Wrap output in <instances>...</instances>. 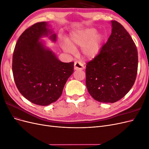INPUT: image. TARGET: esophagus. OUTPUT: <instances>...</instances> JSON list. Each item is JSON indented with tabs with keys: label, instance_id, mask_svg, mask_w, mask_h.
<instances>
[{
	"label": "esophagus",
	"instance_id": "1",
	"mask_svg": "<svg viewBox=\"0 0 149 149\" xmlns=\"http://www.w3.org/2000/svg\"><path fill=\"white\" fill-rule=\"evenodd\" d=\"M84 65L79 61H76L74 64V70H84Z\"/></svg>",
	"mask_w": 149,
	"mask_h": 149
}]
</instances>
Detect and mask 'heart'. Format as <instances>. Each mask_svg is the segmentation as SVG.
<instances>
[{
	"label": "heart",
	"instance_id": "b5f03b06",
	"mask_svg": "<svg viewBox=\"0 0 149 149\" xmlns=\"http://www.w3.org/2000/svg\"><path fill=\"white\" fill-rule=\"evenodd\" d=\"M104 35L97 32L95 28H86L72 32L68 42L65 44V48L68 50H73L76 47H81V52L87 59H94L100 53Z\"/></svg>",
	"mask_w": 149,
	"mask_h": 149
}]
</instances>
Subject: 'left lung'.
Returning a JSON list of instances; mask_svg holds the SVG:
<instances>
[{"label":"left lung","instance_id":"1","mask_svg":"<svg viewBox=\"0 0 149 149\" xmlns=\"http://www.w3.org/2000/svg\"><path fill=\"white\" fill-rule=\"evenodd\" d=\"M112 33L100 53L87 63L86 84L94 100L113 103L127 94L136 79L137 49L124 26L111 21Z\"/></svg>","mask_w":149,"mask_h":149}]
</instances>
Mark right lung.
I'll return each instance as SVG.
<instances>
[{
  "mask_svg": "<svg viewBox=\"0 0 149 149\" xmlns=\"http://www.w3.org/2000/svg\"><path fill=\"white\" fill-rule=\"evenodd\" d=\"M43 37L56 40L46 22L35 24L22 33L13 51L12 72L22 96L35 104L48 106L61 96L73 73L74 63L60 61L45 46L40 40Z\"/></svg>",
  "mask_w": 149,
  "mask_h": 149,
  "instance_id": "obj_1",
  "label": "right lung"
}]
</instances>
